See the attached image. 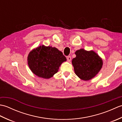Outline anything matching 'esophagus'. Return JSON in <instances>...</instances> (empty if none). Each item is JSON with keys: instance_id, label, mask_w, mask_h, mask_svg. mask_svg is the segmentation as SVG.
Masks as SVG:
<instances>
[{"instance_id": "1", "label": "esophagus", "mask_w": 122, "mask_h": 122, "mask_svg": "<svg viewBox=\"0 0 122 122\" xmlns=\"http://www.w3.org/2000/svg\"><path fill=\"white\" fill-rule=\"evenodd\" d=\"M66 59H67V60H68V61L70 62V61H71V57L70 56H67Z\"/></svg>"}]
</instances>
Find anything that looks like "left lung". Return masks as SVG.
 <instances>
[{"instance_id": "1", "label": "left lung", "mask_w": 122, "mask_h": 122, "mask_svg": "<svg viewBox=\"0 0 122 122\" xmlns=\"http://www.w3.org/2000/svg\"><path fill=\"white\" fill-rule=\"evenodd\" d=\"M72 60L75 73L80 79L89 81L94 77L102 68V59L93 50L81 49L76 51Z\"/></svg>"}]
</instances>
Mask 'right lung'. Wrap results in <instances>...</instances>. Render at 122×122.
<instances>
[{
    "mask_svg": "<svg viewBox=\"0 0 122 122\" xmlns=\"http://www.w3.org/2000/svg\"><path fill=\"white\" fill-rule=\"evenodd\" d=\"M27 61L33 73L38 77L48 79L58 72L60 66L66 61V59L57 48L42 45L30 52Z\"/></svg>",
    "mask_w": 122,
    "mask_h": 122,
    "instance_id": "1",
    "label": "right lung"
}]
</instances>
